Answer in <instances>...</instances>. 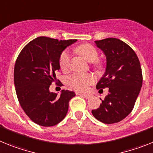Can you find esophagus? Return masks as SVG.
<instances>
[{"mask_svg": "<svg viewBox=\"0 0 153 153\" xmlns=\"http://www.w3.org/2000/svg\"><path fill=\"white\" fill-rule=\"evenodd\" d=\"M76 94L77 95H82V97H84V98H85V99H89L90 97L91 96V95H89V94H82V93H79V92H77Z\"/></svg>", "mask_w": 153, "mask_h": 153, "instance_id": "34e87169", "label": "esophagus"}]
</instances>
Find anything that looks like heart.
<instances>
[{"instance_id":"1","label":"heart","mask_w":153,"mask_h":153,"mask_svg":"<svg viewBox=\"0 0 153 153\" xmlns=\"http://www.w3.org/2000/svg\"><path fill=\"white\" fill-rule=\"evenodd\" d=\"M77 52L84 57L88 62L91 63V65L97 69L103 68L104 64L98 59L99 52L91 44H83L78 46L76 49ZM71 54L67 50L62 51L59 57V66L63 71H67L70 68ZM95 81V77L89 73H75L68 79V85L77 91H84L88 88L89 85H92Z\"/></svg>"}]
</instances>
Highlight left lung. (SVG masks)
<instances>
[{"label": "left lung", "mask_w": 153, "mask_h": 153, "mask_svg": "<svg viewBox=\"0 0 153 153\" xmlns=\"http://www.w3.org/2000/svg\"><path fill=\"white\" fill-rule=\"evenodd\" d=\"M105 53L107 66L104 76L96 88L99 91L108 88L99 108L92 110L95 119L105 124L117 123L133 109L143 85L140 62L133 49L118 38L95 41Z\"/></svg>", "instance_id": "8db88e82"}]
</instances>
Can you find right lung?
Wrapping results in <instances>:
<instances>
[{"mask_svg":"<svg viewBox=\"0 0 153 153\" xmlns=\"http://www.w3.org/2000/svg\"><path fill=\"white\" fill-rule=\"evenodd\" d=\"M75 42L38 37L18 54L14 72L16 94L26 115L39 126L49 127L62 122L68 112L69 101L75 95L68 90H62L60 96L49 91L51 83L57 82L55 72L60 69L61 53ZM58 85H63L62 82Z\"/></svg>","mask_w":153,"mask_h":153,"instance_id":"right-lung-1","label":"right lung"}]
</instances>
